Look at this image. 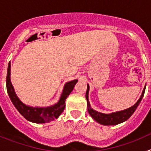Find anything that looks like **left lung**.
I'll list each match as a JSON object with an SVG mask.
<instances>
[{
    "label": "left lung",
    "instance_id": "8db88e82",
    "mask_svg": "<svg viewBox=\"0 0 151 151\" xmlns=\"http://www.w3.org/2000/svg\"><path fill=\"white\" fill-rule=\"evenodd\" d=\"M146 86V85H145ZM145 87L144 88L142 94H141V97L138 99V101L133 105L132 106L125 109V110H121V111L114 112V113H109V114H106V113H102L100 112H97L96 110H93L91 106L90 103L88 101V93H89V85L88 84L87 85V91H86V100H87V105H88V111L89 114L94 119V120L98 123L104 125H117V124L122 123V122H125L127 119H129L131 117V116L132 115L135 110L137 109L138 106L141 103V100L143 98L144 94H145Z\"/></svg>",
    "mask_w": 151,
    "mask_h": 151
}]
</instances>
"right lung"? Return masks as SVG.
<instances>
[{
    "label": "right lung",
    "instance_id": "obj_1",
    "mask_svg": "<svg viewBox=\"0 0 151 151\" xmlns=\"http://www.w3.org/2000/svg\"><path fill=\"white\" fill-rule=\"evenodd\" d=\"M10 67H11L10 63H9L7 74H6V90L13 104L17 108L19 113L28 121L34 123H46L58 118L65 109L66 99L73 90L78 80H73L66 82L64 85L60 100L55 104L46 107H39V106L34 107L25 104L19 100L18 96L16 94L10 80Z\"/></svg>",
    "mask_w": 151,
    "mask_h": 151
}]
</instances>
